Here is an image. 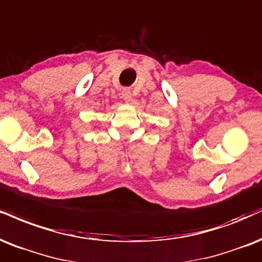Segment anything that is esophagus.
Returning a JSON list of instances; mask_svg holds the SVG:
<instances>
[{"mask_svg": "<svg viewBox=\"0 0 262 262\" xmlns=\"http://www.w3.org/2000/svg\"><path fill=\"white\" fill-rule=\"evenodd\" d=\"M122 97H123V100H125L128 102V101H130V99H132V94H130V91L129 90H127V89H124L122 91Z\"/></svg>", "mask_w": 262, "mask_h": 262, "instance_id": "obj_1", "label": "esophagus"}]
</instances>
